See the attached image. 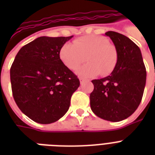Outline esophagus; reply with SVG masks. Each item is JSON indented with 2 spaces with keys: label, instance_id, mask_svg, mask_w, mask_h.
Here are the masks:
<instances>
[{
  "label": "esophagus",
  "instance_id": "obj_1",
  "mask_svg": "<svg viewBox=\"0 0 155 155\" xmlns=\"http://www.w3.org/2000/svg\"><path fill=\"white\" fill-rule=\"evenodd\" d=\"M80 84H83L86 81V80H85V79H83V78H80Z\"/></svg>",
  "mask_w": 155,
  "mask_h": 155
}]
</instances>
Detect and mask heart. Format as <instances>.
<instances>
[{"mask_svg":"<svg viewBox=\"0 0 155 155\" xmlns=\"http://www.w3.org/2000/svg\"><path fill=\"white\" fill-rule=\"evenodd\" d=\"M58 56L61 62L71 70H75L85 61L77 73L84 77H94L101 73L108 75L117 63L116 47L103 36L85 35L73 41V44L65 43L61 47Z\"/></svg>","mask_w":155,"mask_h":155,"instance_id":"heart-1","label":"heart"}]
</instances>
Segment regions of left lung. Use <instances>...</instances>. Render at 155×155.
<instances>
[{"mask_svg":"<svg viewBox=\"0 0 155 155\" xmlns=\"http://www.w3.org/2000/svg\"><path fill=\"white\" fill-rule=\"evenodd\" d=\"M117 52V63L110 75L92 81L90 105L99 117L120 121L131 116L139 106L144 92L147 71L139 47L125 35L108 31Z\"/></svg>","mask_w":155,"mask_h":155,"instance_id":"left-lung-1","label":"left lung"}]
</instances>
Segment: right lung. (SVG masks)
Listing matches in <instances>:
<instances>
[{"label": "right lung", "instance_id": "obj_1", "mask_svg": "<svg viewBox=\"0 0 155 155\" xmlns=\"http://www.w3.org/2000/svg\"><path fill=\"white\" fill-rule=\"evenodd\" d=\"M70 37L42 36L25 45L10 68L12 92L25 115L51 124L65 115L80 80L61 62L58 52Z\"/></svg>", "mask_w": 155, "mask_h": 155}]
</instances>
